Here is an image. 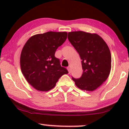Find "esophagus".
<instances>
[{
    "label": "esophagus",
    "instance_id": "34e87169",
    "mask_svg": "<svg viewBox=\"0 0 129 129\" xmlns=\"http://www.w3.org/2000/svg\"><path fill=\"white\" fill-rule=\"evenodd\" d=\"M67 70H68V72H69V73H71V69H70V67H68Z\"/></svg>",
    "mask_w": 129,
    "mask_h": 129
}]
</instances>
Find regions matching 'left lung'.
I'll return each mask as SVG.
<instances>
[{"instance_id":"8db88e82","label":"left lung","mask_w":129,"mask_h":129,"mask_svg":"<svg viewBox=\"0 0 129 129\" xmlns=\"http://www.w3.org/2000/svg\"><path fill=\"white\" fill-rule=\"evenodd\" d=\"M68 39L79 53L83 69L79 79H72L81 90L94 91L110 75L112 57L109 47L96 33L72 31L68 33Z\"/></svg>"}]
</instances>
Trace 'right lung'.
<instances>
[{"label": "right lung", "mask_w": 129, "mask_h": 129, "mask_svg": "<svg viewBox=\"0 0 129 129\" xmlns=\"http://www.w3.org/2000/svg\"><path fill=\"white\" fill-rule=\"evenodd\" d=\"M67 37L66 31L37 34L29 38L23 46L20 69L28 83L36 90L47 91L52 89L60 77L69 73L54 56L56 50Z\"/></svg>", "instance_id": "right-lung-1"}]
</instances>
